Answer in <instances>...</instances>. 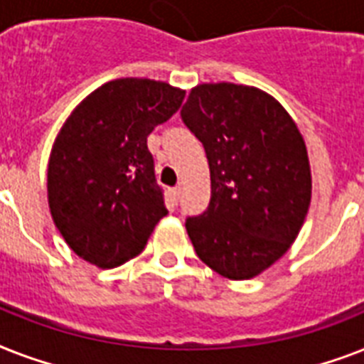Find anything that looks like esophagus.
<instances>
[{
	"mask_svg": "<svg viewBox=\"0 0 364 364\" xmlns=\"http://www.w3.org/2000/svg\"><path fill=\"white\" fill-rule=\"evenodd\" d=\"M171 194V200H173V204L177 205V202H179V196H181V187H173L170 191Z\"/></svg>",
	"mask_w": 364,
	"mask_h": 364,
	"instance_id": "1",
	"label": "esophagus"
}]
</instances>
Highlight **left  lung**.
I'll return each mask as SVG.
<instances>
[{"label":"left lung","instance_id":"8db88e82","mask_svg":"<svg viewBox=\"0 0 364 364\" xmlns=\"http://www.w3.org/2000/svg\"><path fill=\"white\" fill-rule=\"evenodd\" d=\"M181 119L211 177L208 210L185 223L194 251L223 277L259 276L291 247L310 208L304 137L276 98L234 82L194 87Z\"/></svg>","mask_w":364,"mask_h":364}]
</instances>
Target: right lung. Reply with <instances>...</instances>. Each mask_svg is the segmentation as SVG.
I'll list each match as a JSON object with an SVG mask.
<instances>
[{"mask_svg":"<svg viewBox=\"0 0 364 364\" xmlns=\"http://www.w3.org/2000/svg\"><path fill=\"white\" fill-rule=\"evenodd\" d=\"M185 90L126 77L90 92L60 128L47 170L48 208L65 243L98 268L139 255L168 210L147 136Z\"/></svg>","mask_w":364,"mask_h":364,"instance_id":"add662e5","label":"right lung"}]
</instances>
